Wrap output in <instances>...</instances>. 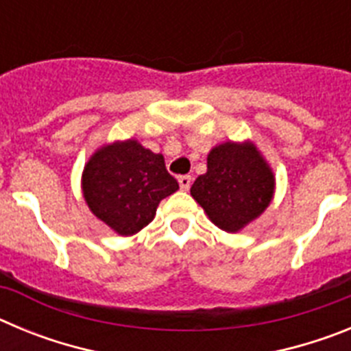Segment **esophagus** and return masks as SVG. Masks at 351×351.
Segmentation results:
<instances>
[{
  "instance_id": "obj_1",
  "label": "esophagus",
  "mask_w": 351,
  "mask_h": 351,
  "mask_svg": "<svg viewBox=\"0 0 351 351\" xmlns=\"http://www.w3.org/2000/svg\"><path fill=\"white\" fill-rule=\"evenodd\" d=\"M191 181H193V179H191V176H181V178H179V186H181V190L182 191L190 190Z\"/></svg>"
}]
</instances>
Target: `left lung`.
Segmentation results:
<instances>
[{
	"label": "left lung",
	"instance_id": "obj_1",
	"mask_svg": "<svg viewBox=\"0 0 351 351\" xmlns=\"http://www.w3.org/2000/svg\"><path fill=\"white\" fill-rule=\"evenodd\" d=\"M274 176L253 144H225L207 156V172L191 186L210 221L225 232H237L271 204Z\"/></svg>",
	"mask_w": 351,
	"mask_h": 351
}]
</instances>
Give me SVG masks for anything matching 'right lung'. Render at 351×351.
I'll return each instance as SVG.
<instances>
[{
	"mask_svg": "<svg viewBox=\"0 0 351 351\" xmlns=\"http://www.w3.org/2000/svg\"><path fill=\"white\" fill-rule=\"evenodd\" d=\"M179 190L161 154L137 141L96 151L82 173V191L96 218L119 235H133L153 221L158 204Z\"/></svg>",
	"mask_w": 351,
	"mask_h": 351,
	"instance_id": "1",
	"label": "right lung"
}]
</instances>
